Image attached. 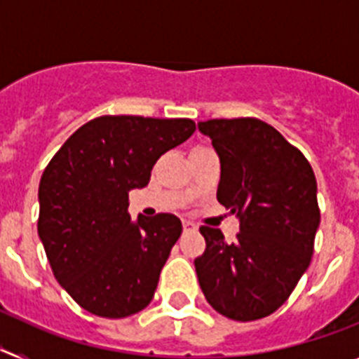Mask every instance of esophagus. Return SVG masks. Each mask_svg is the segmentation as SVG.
<instances>
[{
	"label": "esophagus",
	"mask_w": 359,
	"mask_h": 359,
	"mask_svg": "<svg viewBox=\"0 0 359 359\" xmlns=\"http://www.w3.org/2000/svg\"><path fill=\"white\" fill-rule=\"evenodd\" d=\"M182 228H184V231H195L197 230V224L191 221H184L182 222Z\"/></svg>",
	"instance_id": "1"
}]
</instances>
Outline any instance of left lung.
I'll use <instances>...</instances> for the list:
<instances>
[{"label":"left lung","instance_id":"left-lung-1","mask_svg":"<svg viewBox=\"0 0 359 359\" xmlns=\"http://www.w3.org/2000/svg\"><path fill=\"white\" fill-rule=\"evenodd\" d=\"M221 182L217 201L239 217V233L201 226L206 250L195 259L198 285L219 314L254 321L288 299L314 254L318 184L305 155L257 118L206 120Z\"/></svg>","mask_w":359,"mask_h":359}]
</instances>
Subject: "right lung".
<instances>
[{"mask_svg": "<svg viewBox=\"0 0 359 359\" xmlns=\"http://www.w3.org/2000/svg\"><path fill=\"white\" fill-rule=\"evenodd\" d=\"M194 131L189 118L98 116L45 168L38 236L56 281L87 312L118 319L151 303L182 222L171 213L131 221L129 191Z\"/></svg>", "mask_w": 359, "mask_h": 359, "instance_id": "add662e5", "label": "right lung"}]
</instances>
